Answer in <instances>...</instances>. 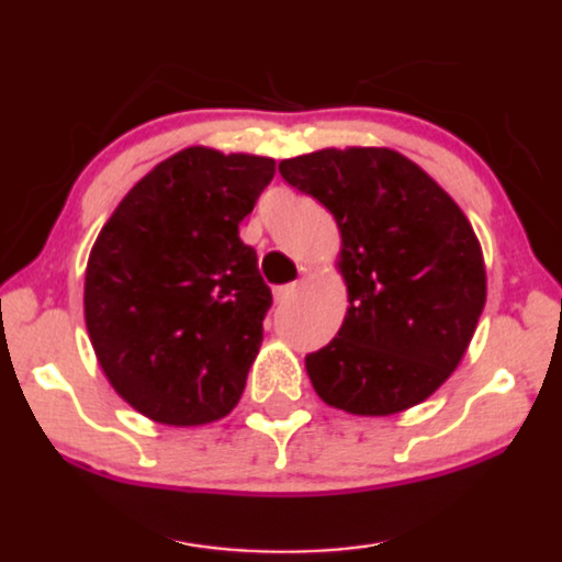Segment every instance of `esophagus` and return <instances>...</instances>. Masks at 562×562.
Segmentation results:
<instances>
[{"label":"esophagus","instance_id":"34e87169","mask_svg":"<svg viewBox=\"0 0 562 562\" xmlns=\"http://www.w3.org/2000/svg\"><path fill=\"white\" fill-rule=\"evenodd\" d=\"M295 295H297V282H288V284H280V288H274V300H278V303H288V300Z\"/></svg>","mask_w":562,"mask_h":562}]
</instances>
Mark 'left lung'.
<instances>
[{
	"instance_id": "obj_1",
	"label": "left lung",
	"mask_w": 562,
	"mask_h": 562,
	"mask_svg": "<svg viewBox=\"0 0 562 562\" xmlns=\"http://www.w3.org/2000/svg\"><path fill=\"white\" fill-rule=\"evenodd\" d=\"M341 228L349 311L307 353L313 390L353 415H394L428 400L469 349L486 303L476 234L428 172L386 147L321 149L280 162Z\"/></svg>"
}]
</instances>
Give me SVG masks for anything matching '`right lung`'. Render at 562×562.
<instances>
[{
    "label": "right lung",
    "instance_id": "1",
    "mask_svg": "<svg viewBox=\"0 0 562 562\" xmlns=\"http://www.w3.org/2000/svg\"><path fill=\"white\" fill-rule=\"evenodd\" d=\"M272 176V157L180 149L101 228L86 328L109 382L149 420L203 425L239 402L272 305L239 224Z\"/></svg>",
    "mask_w": 562,
    "mask_h": 562
}]
</instances>
